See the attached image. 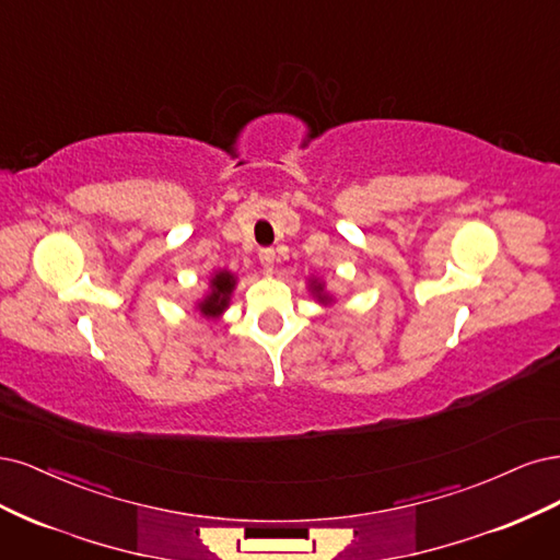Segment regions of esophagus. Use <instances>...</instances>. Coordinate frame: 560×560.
Segmentation results:
<instances>
[{
	"mask_svg": "<svg viewBox=\"0 0 560 560\" xmlns=\"http://www.w3.org/2000/svg\"><path fill=\"white\" fill-rule=\"evenodd\" d=\"M275 260H277L275 248H260V265L265 267V272H272Z\"/></svg>",
	"mask_w": 560,
	"mask_h": 560,
	"instance_id": "1",
	"label": "esophagus"
}]
</instances>
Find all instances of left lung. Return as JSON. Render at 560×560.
Returning <instances> with one entry per match:
<instances>
[{"label":"left lung","mask_w":560,"mask_h":560,"mask_svg":"<svg viewBox=\"0 0 560 560\" xmlns=\"http://www.w3.org/2000/svg\"><path fill=\"white\" fill-rule=\"evenodd\" d=\"M316 288H318V285H316ZM316 288H314V291H316Z\"/></svg>","instance_id":"1"}]
</instances>
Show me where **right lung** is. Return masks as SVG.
<instances>
[{"label": "right lung", "instance_id": "right-lung-1", "mask_svg": "<svg viewBox=\"0 0 560 560\" xmlns=\"http://www.w3.org/2000/svg\"><path fill=\"white\" fill-rule=\"evenodd\" d=\"M211 295L200 304V312L202 314H209V316H215L221 314L225 306H228V300H230V293L234 288V277L230 272H219L213 279H211Z\"/></svg>", "mask_w": 560, "mask_h": 560}]
</instances>
